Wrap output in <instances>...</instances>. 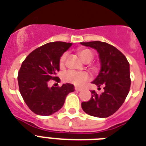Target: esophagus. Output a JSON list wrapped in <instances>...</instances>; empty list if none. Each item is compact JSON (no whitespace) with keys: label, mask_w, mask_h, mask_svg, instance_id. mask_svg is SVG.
<instances>
[{"label":"esophagus","mask_w":146,"mask_h":146,"mask_svg":"<svg viewBox=\"0 0 146 146\" xmlns=\"http://www.w3.org/2000/svg\"><path fill=\"white\" fill-rule=\"evenodd\" d=\"M74 90H75L76 91H81V90H82L80 88L78 87V86H75V87H74Z\"/></svg>","instance_id":"esophagus-1"}]
</instances>
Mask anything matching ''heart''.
Wrapping results in <instances>:
<instances>
[{
    "mask_svg": "<svg viewBox=\"0 0 146 146\" xmlns=\"http://www.w3.org/2000/svg\"><path fill=\"white\" fill-rule=\"evenodd\" d=\"M78 54L80 58L84 62H90L93 58V53L90 49H81L78 50ZM67 54H62L60 59V65L62 66L65 64ZM62 79L65 82L70 83L75 86H83L86 81L90 80V76L85 72H76L74 70H68L66 72L62 75Z\"/></svg>",
    "mask_w": 146,
    "mask_h": 146,
    "instance_id": "heart-1",
    "label": "heart"
}]
</instances>
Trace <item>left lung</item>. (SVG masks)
<instances>
[{
	"label": "left lung",
	"instance_id": "left-lung-1",
	"mask_svg": "<svg viewBox=\"0 0 146 146\" xmlns=\"http://www.w3.org/2000/svg\"><path fill=\"white\" fill-rule=\"evenodd\" d=\"M80 44L96 49L99 54L101 70L92 84L99 88L103 86L104 90L102 94L92 90L90 101L81 103L82 109L92 116L108 117L122 105L130 91L129 62L120 50L107 42L94 41Z\"/></svg>",
	"mask_w": 146,
	"mask_h": 146
}]
</instances>
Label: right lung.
Wrapping results in <instances>:
<instances>
[{"instance_id": "right-lung-1", "label": "right lung", "mask_w": 146, "mask_h": 146, "mask_svg": "<svg viewBox=\"0 0 146 146\" xmlns=\"http://www.w3.org/2000/svg\"><path fill=\"white\" fill-rule=\"evenodd\" d=\"M72 45L64 42H49L38 47L26 57L18 74L19 91L31 111L39 115H50L62 108L68 93L74 92V85L49 88L60 71V59Z\"/></svg>"}]
</instances>
